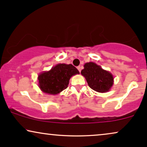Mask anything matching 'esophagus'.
<instances>
[{
	"instance_id": "obj_1",
	"label": "esophagus",
	"mask_w": 147,
	"mask_h": 147,
	"mask_svg": "<svg viewBox=\"0 0 147 147\" xmlns=\"http://www.w3.org/2000/svg\"><path fill=\"white\" fill-rule=\"evenodd\" d=\"M81 66H77V69L78 70H79V72H81Z\"/></svg>"
}]
</instances>
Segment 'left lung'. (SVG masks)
Returning <instances> with one entry per match:
<instances>
[{
    "instance_id": "1",
    "label": "left lung",
    "mask_w": 147,
    "mask_h": 147,
    "mask_svg": "<svg viewBox=\"0 0 147 147\" xmlns=\"http://www.w3.org/2000/svg\"><path fill=\"white\" fill-rule=\"evenodd\" d=\"M81 73L90 88L98 92H108L113 84V75L94 62L86 63Z\"/></svg>"
}]
</instances>
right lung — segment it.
Returning <instances> with one entry per match:
<instances>
[{"mask_svg": "<svg viewBox=\"0 0 147 147\" xmlns=\"http://www.w3.org/2000/svg\"><path fill=\"white\" fill-rule=\"evenodd\" d=\"M79 73L72 64H59L38 75L39 87L46 94L55 95L67 88L70 77Z\"/></svg>", "mask_w": 147, "mask_h": 147, "instance_id": "right-lung-1", "label": "right lung"}]
</instances>
